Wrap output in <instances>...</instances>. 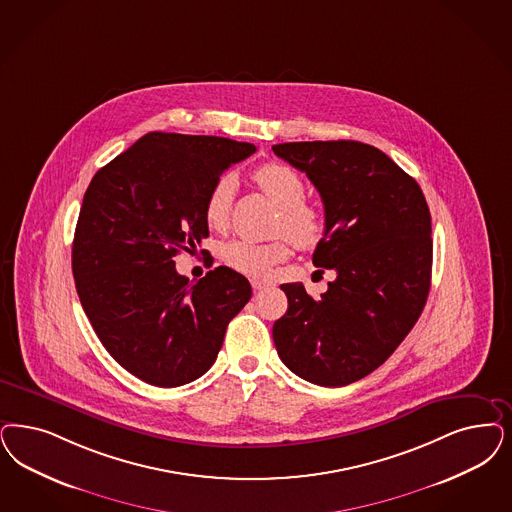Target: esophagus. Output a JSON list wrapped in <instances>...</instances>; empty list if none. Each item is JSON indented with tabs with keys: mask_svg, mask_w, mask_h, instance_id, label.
<instances>
[{
	"mask_svg": "<svg viewBox=\"0 0 512 512\" xmlns=\"http://www.w3.org/2000/svg\"><path fill=\"white\" fill-rule=\"evenodd\" d=\"M251 287H253V291H255V293H259V291H263V289L268 287V283L261 282V280H251Z\"/></svg>",
	"mask_w": 512,
	"mask_h": 512,
	"instance_id": "obj_1",
	"label": "esophagus"
}]
</instances>
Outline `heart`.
Instances as JSON below:
<instances>
[{
    "mask_svg": "<svg viewBox=\"0 0 512 512\" xmlns=\"http://www.w3.org/2000/svg\"><path fill=\"white\" fill-rule=\"evenodd\" d=\"M255 179L259 187L280 206L276 232L289 235L297 246L316 244L323 230V219L318 208L304 202L302 177L285 164L268 162L257 170ZM234 191L236 179L230 174L219 177L213 183L204 202V219L210 229H227ZM288 239L283 236L272 242H251L242 238L230 240L223 246V259L227 265L246 276L265 278L272 266L289 257L291 241Z\"/></svg>",
    "mask_w": 512,
    "mask_h": 512,
    "instance_id": "1",
    "label": "heart"
}]
</instances>
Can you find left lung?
<instances>
[{"mask_svg":"<svg viewBox=\"0 0 512 512\" xmlns=\"http://www.w3.org/2000/svg\"><path fill=\"white\" fill-rule=\"evenodd\" d=\"M272 151L304 172L325 208L312 263L335 270L321 299L283 283L272 327L300 378L340 388L376 371L420 318L431 287V213L414 177L361 141H291ZM323 272V270H321Z\"/></svg>","mask_w":512,"mask_h":512,"instance_id":"left-lung-1","label":"left lung"}]
</instances>
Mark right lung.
<instances>
[{"mask_svg":"<svg viewBox=\"0 0 512 512\" xmlns=\"http://www.w3.org/2000/svg\"><path fill=\"white\" fill-rule=\"evenodd\" d=\"M253 153L246 141L149 132L90 181L71 247L77 295L111 357L151 386L200 378L251 299L229 266L191 283L174 257L210 236L206 196Z\"/></svg>","mask_w":512,"mask_h":512,"instance_id":"1","label":"right lung"}]
</instances>
